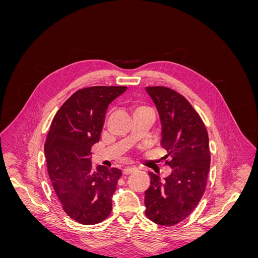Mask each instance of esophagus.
<instances>
[{"mask_svg":"<svg viewBox=\"0 0 258 258\" xmlns=\"http://www.w3.org/2000/svg\"><path fill=\"white\" fill-rule=\"evenodd\" d=\"M136 170H137V168H135V167H128V168H124V169L122 170V174H124V175H128V174H130V173H132V172H135Z\"/></svg>","mask_w":258,"mask_h":258,"instance_id":"esophagus-1","label":"esophagus"}]
</instances>
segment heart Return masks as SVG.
<instances>
[{
	"label": "heart",
	"instance_id": "b5f03b06",
	"mask_svg": "<svg viewBox=\"0 0 258 258\" xmlns=\"http://www.w3.org/2000/svg\"><path fill=\"white\" fill-rule=\"evenodd\" d=\"M144 108H147L146 106H143V105H139V106H137L136 107V110H135V112H138V111H141V110H144Z\"/></svg>",
	"mask_w": 258,
	"mask_h": 258
}]
</instances>
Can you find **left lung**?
<instances>
[{
	"label": "left lung",
	"instance_id": "1",
	"mask_svg": "<svg viewBox=\"0 0 258 258\" xmlns=\"http://www.w3.org/2000/svg\"><path fill=\"white\" fill-rule=\"evenodd\" d=\"M161 121L163 159L172 168L165 179L150 172L145 215L156 224L173 226L188 216L206 190L210 170L209 136L204 121L182 95L167 87H146Z\"/></svg>",
	"mask_w": 258,
	"mask_h": 258
}]
</instances>
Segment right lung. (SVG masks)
Masks as SVG:
<instances>
[{"label":"right lung","mask_w":258,"mask_h":258,"mask_svg":"<svg viewBox=\"0 0 258 258\" xmlns=\"http://www.w3.org/2000/svg\"><path fill=\"white\" fill-rule=\"evenodd\" d=\"M124 86H95L74 92L51 121L44 146L48 174L64 212L84 225L102 222L112 211L119 169L93 170L91 147L99 142L108 105Z\"/></svg>","instance_id":"right-lung-1"}]
</instances>
